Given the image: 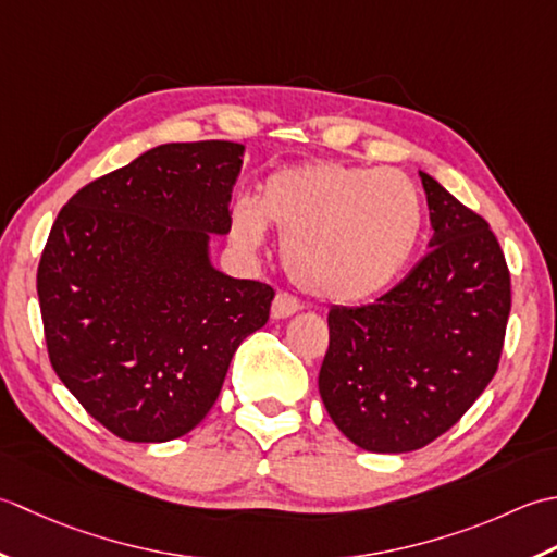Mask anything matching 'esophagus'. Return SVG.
<instances>
[{
  "instance_id": "1",
  "label": "esophagus",
  "mask_w": 557,
  "mask_h": 557,
  "mask_svg": "<svg viewBox=\"0 0 557 557\" xmlns=\"http://www.w3.org/2000/svg\"><path fill=\"white\" fill-rule=\"evenodd\" d=\"M300 310V302L288 293H276L274 302H271V320H286V317Z\"/></svg>"
}]
</instances>
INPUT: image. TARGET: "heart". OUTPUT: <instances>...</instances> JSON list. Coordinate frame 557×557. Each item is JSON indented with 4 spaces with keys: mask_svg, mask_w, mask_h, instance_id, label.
<instances>
[{
    "mask_svg": "<svg viewBox=\"0 0 557 557\" xmlns=\"http://www.w3.org/2000/svg\"><path fill=\"white\" fill-rule=\"evenodd\" d=\"M283 237V267L329 302H360L387 290L418 252L425 225L421 189L399 170L305 163L271 173L257 199L233 203L228 233L243 252Z\"/></svg>",
    "mask_w": 557,
    "mask_h": 557,
    "instance_id": "b5f03b06",
    "label": "heart"
}]
</instances>
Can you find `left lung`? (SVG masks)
<instances>
[{
  "label": "left lung",
  "mask_w": 557,
  "mask_h": 557,
  "mask_svg": "<svg viewBox=\"0 0 557 557\" xmlns=\"http://www.w3.org/2000/svg\"><path fill=\"white\" fill-rule=\"evenodd\" d=\"M423 180L433 240L399 286L329 310L320 396L360 449L404 454L459 421L493 380L512 293L500 243L435 177Z\"/></svg>",
  "instance_id": "left-lung-1"
}]
</instances>
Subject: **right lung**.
<instances>
[{"instance_id":"add662e5","label":"right lung","mask_w":557,"mask_h":557,"mask_svg":"<svg viewBox=\"0 0 557 557\" xmlns=\"http://www.w3.org/2000/svg\"><path fill=\"white\" fill-rule=\"evenodd\" d=\"M243 156L235 141L161 144L76 191L52 225L38 267L50 362L122 440L197 428L269 320L274 288L211 262Z\"/></svg>"}]
</instances>
